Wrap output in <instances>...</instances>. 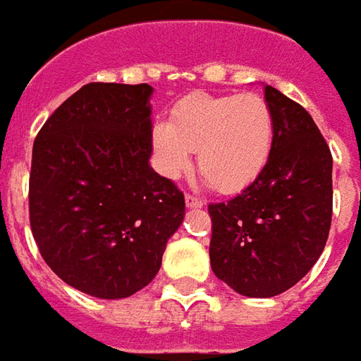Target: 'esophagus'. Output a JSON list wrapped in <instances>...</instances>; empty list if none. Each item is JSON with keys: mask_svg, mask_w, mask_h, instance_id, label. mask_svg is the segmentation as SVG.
Listing matches in <instances>:
<instances>
[{"mask_svg": "<svg viewBox=\"0 0 361 361\" xmlns=\"http://www.w3.org/2000/svg\"><path fill=\"white\" fill-rule=\"evenodd\" d=\"M185 205H188L189 209H201V207H203V201L199 197H195V195H191V193H185Z\"/></svg>", "mask_w": 361, "mask_h": 361, "instance_id": "34e87169", "label": "esophagus"}]
</instances>
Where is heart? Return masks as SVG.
I'll list each match as a JSON object with an SVG mask.
<instances>
[{
  "instance_id": "1",
  "label": "heart",
  "mask_w": 361,
  "mask_h": 361,
  "mask_svg": "<svg viewBox=\"0 0 361 361\" xmlns=\"http://www.w3.org/2000/svg\"><path fill=\"white\" fill-rule=\"evenodd\" d=\"M156 168L178 180L197 152L201 176L221 193H238L268 166L274 148V113L256 93H195L172 109V123L152 127Z\"/></svg>"
}]
</instances>
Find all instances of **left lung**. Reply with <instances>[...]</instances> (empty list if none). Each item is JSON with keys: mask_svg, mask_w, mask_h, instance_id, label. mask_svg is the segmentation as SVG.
<instances>
[{"mask_svg": "<svg viewBox=\"0 0 361 361\" xmlns=\"http://www.w3.org/2000/svg\"><path fill=\"white\" fill-rule=\"evenodd\" d=\"M274 148L258 180L211 203V268L236 293L274 297L293 287L324 250L332 221V154L307 111L266 85Z\"/></svg>", "mask_w": 361, "mask_h": 361, "instance_id": "8db88e82", "label": "left lung"}]
</instances>
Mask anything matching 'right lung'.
Segmentation results:
<instances>
[{"instance_id": "1", "label": "right lung", "mask_w": 361, "mask_h": 361, "mask_svg": "<svg viewBox=\"0 0 361 361\" xmlns=\"http://www.w3.org/2000/svg\"><path fill=\"white\" fill-rule=\"evenodd\" d=\"M148 84L84 85L32 145L29 219L40 256L68 286L123 299L160 269L185 199L150 168Z\"/></svg>"}]
</instances>
